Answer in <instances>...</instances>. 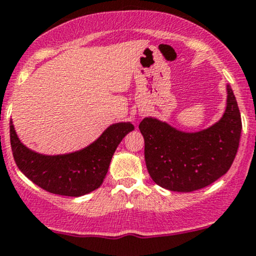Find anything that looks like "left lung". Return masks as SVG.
<instances>
[{
    "mask_svg": "<svg viewBox=\"0 0 256 256\" xmlns=\"http://www.w3.org/2000/svg\"><path fill=\"white\" fill-rule=\"evenodd\" d=\"M139 129L153 181L172 192H193L217 181L230 169L238 150L242 121L228 85L226 110L220 121L205 130L183 133L151 117L144 118Z\"/></svg>",
    "mask_w": 256,
    "mask_h": 256,
    "instance_id": "8db88e82",
    "label": "left lung"
}]
</instances>
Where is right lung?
<instances>
[{
  "instance_id": "right-lung-1",
  "label": "right lung",
  "mask_w": 256,
  "mask_h": 256,
  "mask_svg": "<svg viewBox=\"0 0 256 256\" xmlns=\"http://www.w3.org/2000/svg\"><path fill=\"white\" fill-rule=\"evenodd\" d=\"M133 129L134 126L129 122L116 123L79 152L43 156L20 142L10 121V146L16 166L38 187L52 194L81 196L103 183L114 152Z\"/></svg>"
}]
</instances>
